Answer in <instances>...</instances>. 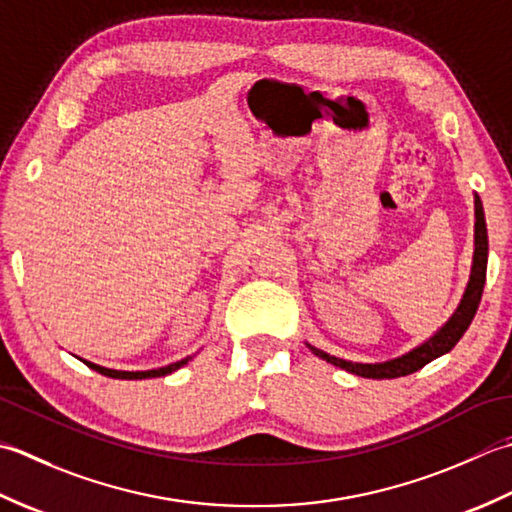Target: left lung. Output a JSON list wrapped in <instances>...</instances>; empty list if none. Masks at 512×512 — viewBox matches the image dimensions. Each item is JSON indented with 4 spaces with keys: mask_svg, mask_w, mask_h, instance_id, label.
Returning <instances> with one entry per match:
<instances>
[{
    "mask_svg": "<svg viewBox=\"0 0 512 512\" xmlns=\"http://www.w3.org/2000/svg\"><path fill=\"white\" fill-rule=\"evenodd\" d=\"M486 265H488V234H486V218H484V207L479 196L475 194V252H473V267H471V278H468L466 291L462 296L460 307L455 309V314L446 320L442 329H437L433 336L422 342L420 347L411 349L400 358H393L387 362H375V364H362V362H349L336 356H329V353L320 351L316 347H307L316 353L318 358L327 360L333 367H340L353 375H360V378H373V380H391V378H402V375H409L417 369H422L424 364L431 360L444 356V353L451 351L460 338L466 333L468 325H471L479 300H482V291L486 283Z\"/></svg>",
    "mask_w": 512,
    "mask_h": 512,
    "instance_id": "obj_1",
    "label": "left lung"
}]
</instances>
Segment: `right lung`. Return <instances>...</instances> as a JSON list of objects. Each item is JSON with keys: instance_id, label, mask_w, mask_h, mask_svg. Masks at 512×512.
I'll return each instance as SVG.
<instances>
[{"instance_id": "right-lung-1", "label": "right lung", "mask_w": 512, "mask_h": 512, "mask_svg": "<svg viewBox=\"0 0 512 512\" xmlns=\"http://www.w3.org/2000/svg\"><path fill=\"white\" fill-rule=\"evenodd\" d=\"M190 360H192V356H187V358H183V360H179V362L168 364V367L150 369V371H117V369L99 367V364L88 362V360H83V364H88L90 369L99 371L101 375H108V378H117V380H145V378H161V375H168V373H172V371H176V369H181L183 364H187Z\"/></svg>"}]
</instances>
